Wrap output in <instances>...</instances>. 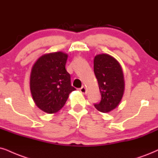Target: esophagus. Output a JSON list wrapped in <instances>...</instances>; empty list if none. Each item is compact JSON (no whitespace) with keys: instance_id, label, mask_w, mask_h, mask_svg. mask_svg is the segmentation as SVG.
Returning a JSON list of instances; mask_svg holds the SVG:
<instances>
[{"instance_id":"esophagus-1","label":"esophagus","mask_w":158,"mask_h":158,"mask_svg":"<svg viewBox=\"0 0 158 158\" xmlns=\"http://www.w3.org/2000/svg\"><path fill=\"white\" fill-rule=\"evenodd\" d=\"M79 90H80V92L81 93L83 94H87V89H86L85 87H81L80 89H79Z\"/></svg>"}]
</instances>
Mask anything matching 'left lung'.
<instances>
[{
	"mask_svg": "<svg viewBox=\"0 0 158 158\" xmlns=\"http://www.w3.org/2000/svg\"><path fill=\"white\" fill-rule=\"evenodd\" d=\"M94 73L101 94V102L94 106L101 112H110L118 106L125 91L123 69L114 57L103 53L94 58Z\"/></svg>",
	"mask_w": 158,
	"mask_h": 158,
	"instance_id": "1",
	"label": "left lung"
}]
</instances>
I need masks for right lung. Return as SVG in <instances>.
Instances as JSON below:
<instances>
[{"mask_svg": "<svg viewBox=\"0 0 158 158\" xmlns=\"http://www.w3.org/2000/svg\"><path fill=\"white\" fill-rule=\"evenodd\" d=\"M68 55L63 52L44 54L32 67L30 89L33 101L41 110L55 114L64 106L69 94L76 90L65 70Z\"/></svg>", "mask_w": 158, "mask_h": 158, "instance_id": "obj_1", "label": "right lung"}]
</instances>
